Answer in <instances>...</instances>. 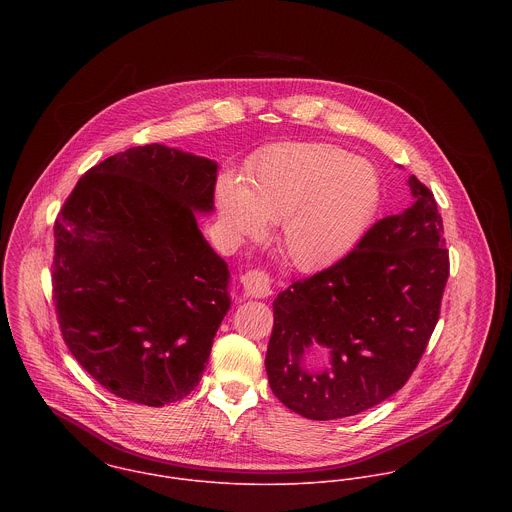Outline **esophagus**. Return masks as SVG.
<instances>
[{
	"label": "esophagus",
	"mask_w": 512,
	"mask_h": 512,
	"mask_svg": "<svg viewBox=\"0 0 512 512\" xmlns=\"http://www.w3.org/2000/svg\"><path fill=\"white\" fill-rule=\"evenodd\" d=\"M240 284L244 288V293L248 297H258L264 299L272 293V278L266 272L260 270H250L240 278Z\"/></svg>",
	"instance_id": "1"
}]
</instances>
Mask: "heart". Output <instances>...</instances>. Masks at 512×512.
Masks as SVG:
<instances>
[{"label": "heart", "instance_id": "heart-1", "mask_svg": "<svg viewBox=\"0 0 512 512\" xmlns=\"http://www.w3.org/2000/svg\"><path fill=\"white\" fill-rule=\"evenodd\" d=\"M382 179L363 157L333 144L288 142L266 147L244 183L220 177L217 205L234 238H256L280 222L278 248L303 272L345 258L378 213Z\"/></svg>", "mask_w": 512, "mask_h": 512}]
</instances>
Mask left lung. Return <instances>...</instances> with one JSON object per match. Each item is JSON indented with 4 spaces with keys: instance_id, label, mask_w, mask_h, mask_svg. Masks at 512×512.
<instances>
[{
    "instance_id": "8db88e82",
    "label": "left lung",
    "mask_w": 512,
    "mask_h": 512,
    "mask_svg": "<svg viewBox=\"0 0 512 512\" xmlns=\"http://www.w3.org/2000/svg\"><path fill=\"white\" fill-rule=\"evenodd\" d=\"M414 203L378 220L335 266L274 299L266 372L276 398L309 420L361 414L398 392L438 323L449 276L432 191L408 177Z\"/></svg>"
}]
</instances>
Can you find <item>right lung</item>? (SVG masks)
I'll return each mask as SVG.
<instances>
[{"label":"right lung","mask_w":512,"mask_h":512,"mask_svg":"<svg viewBox=\"0 0 512 512\" xmlns=\"http://www.w3.org/2000/svg\"><path fill=\"white\" fill-rule=\"evenodd\" d=\"M217 169L179 147H130L94 165L55 222L65 343L124 400L185 398L230 309L228 264L197 224L215 211Z\"/></svg>","instance_id":"add662e5"}]
</instances>
